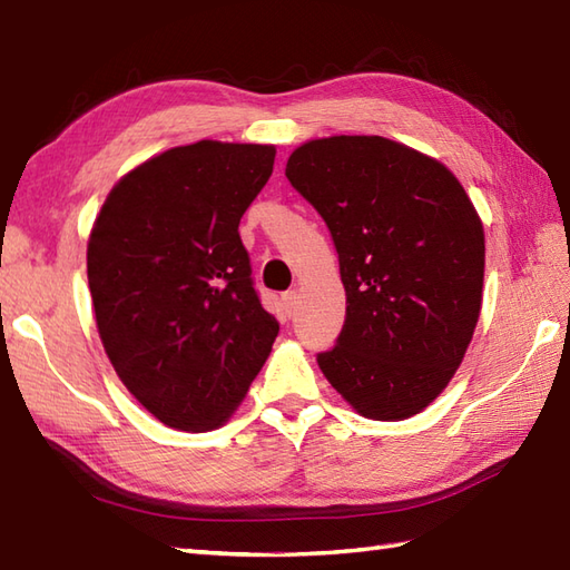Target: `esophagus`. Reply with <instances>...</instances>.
<instances>
[{
    "instance_id": "34e87169",
    "label": "esophagus",
    "mask_w": 570,
    "mask_h": 570,
    "mask_svg": "<svg viewBox=\"0 0 570 570\" xmlns=\"http://www.w3.org/2000/svg\"><path fill=\"white\" fill-rule=\"evenodd\" d=\"M282 301H284L286 313H288V316H292V313H294L296 306H298V294H296V292H286V294H282Z\"/></svg>"
}]
</instances>
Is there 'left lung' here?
I'll return each mask as SVG.
<instances>
[{"label":"left lung","mask_w":570,"mask_h":570,"mask_svg":"<svg viewBox=\"0 0 570 570\" xmlns=\"http://www.w3.org/2000/svg\"><path fill=\"white\" fill-rule=\"evenodd\" d=\"M286 178L331 229L345 325L318 353L325 377L374 421L426 409L475 333L485 235L468 193L431 156L384 137L298 147Z\"/></svg>","instance_id":"8db88e82"}]
</instances>
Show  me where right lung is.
<instances>
[{
    "mask_svg": "<svg viewBox=\"0 0 570 570\" xmlns=\"http://www.w3.org/2000/svg\"><path fill=\"white\" fill-rule=\"evenodd\" d=\"M274 147L203 139L110 190L88 242L95 321L119 380L178 431L223 426L272 353L278 323L254 292L239 220Z\"/></svg>",
    "mask_w": 570,
    "mask_h": 570,
    "instance_id": "obj_1",
    "label": "right lung"
}]
</instances>
